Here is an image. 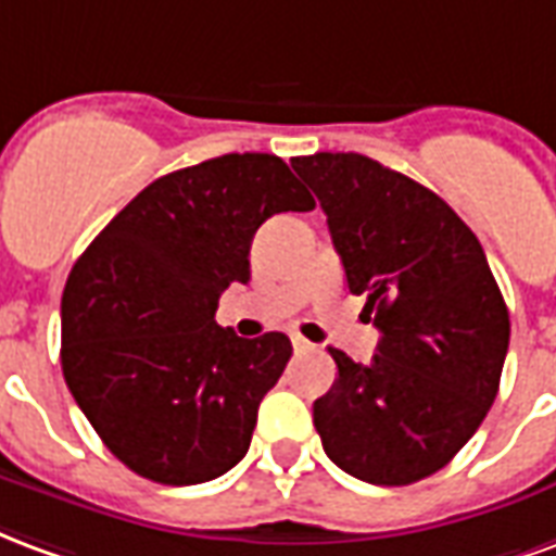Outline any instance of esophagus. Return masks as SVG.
<instances>
[{"label": "esophagus", "mask_w": 556, "mask_h": 556, "mask_svg": "<svg viewBox=\"0 0 556 556\" xmlns=\"http://www.w3.org/2000/svg\"><path fill=\"white\" fill-rule=\"evenodd\" d=\"M290 340H293V350L295 352H311V350H314V343L302 338V334H290Z\"/></svg>", "instance_id": "1"}]
</instances>
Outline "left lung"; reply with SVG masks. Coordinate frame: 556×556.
Instances as JSON below:
<instances>
[{
  "label": "left lung",
  "mask_w": 556,
  "mask_h": 556,
  "mask_svg": "<svg viewBox=\"0 0 556 556\" xmlns=\"http://www.w3.org/2000/svg\"><path fill=\"white\" fill-rule=\"evenodd\" d=\"M290 162L382 331L370 364L328 350L338 379L314 403L323 450L364 483H417L468 444L497 396L509 346L501 287L480 239L427 186L362 153Z\"/></svg>",
  "instance_id": "8db88e82"
}]
</instances>
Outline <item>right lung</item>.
I'll return each mask as SVG.
<instances>
[{
  "mask_svg": "<svg viewBox=\"0 0 556 556\" xmlns=\"http://www.w3.org/2000/svg\"><path fill=\"white\" fill-rule=\"evenodd\" d=\"M287 210H314V198L281 156L225 153L153 180L73 263L64 382L144 480L206 483L249 453L293 346L281 331L237 338L216 307L230 283H249L257 228Z\"/></svg>",
  "mask_w": 556,
  "mask_h": 556,
  "instance_id": "add662e5",
  "label": "right lung"
}]
</instances>
